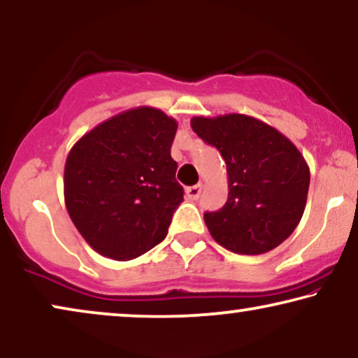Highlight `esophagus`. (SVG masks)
Listing matches in <instances>:
<instances>
[{
  "instance_id": "obj_1",
  "label": "esophagus",
  "mask_w": 358,
  "mask_h": 358,
  "mask_svg": "<svg viewBox=\"0 0 358 358\" xmlns=\"http://www.w3.org/2000/svg\"><path fill=\"white\" fill-rule=\"evenodd\" d=\"M199 194H201V185H194V187L187 188V198L192 199V201L198 199Z\"/></svg>"
}]
</instances>
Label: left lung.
<instances>
[{
    "mask_svg": "<svg viewBox=\"0 0 358 358\" xmlns=\"http://www.w3.org/2000/svg\"><path fill=\"white\" fill-rule=\"evenodd\" d=\"M192 129L216 147L227 166L229 194L204 213L213 239L242 255H260L287 241L301 221L309 166L288 137L245 114L193 117Z\"/></svg>",
    "mask_w": 358,
    "mask_h": 358,
    "instance_id": "1",
    "label": "left lung"
}]
</instances>
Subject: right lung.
<instances>
[{
  "mask_svg": "<svg viewBox=\"0 0 358 358\" xmlns=\"http://www.w3.org/2000/svg\"><path fill=\"white\" fill-rule=\"evenodd\" d=\"M178 124L139 106L98 124L71 147L65 162V206L83 239L119 262L165 239L183 188L170 147Z\"/></svg>",
  "mask_w": 358,
  "mask_h": 358,
  "instance_id": "right-lung-1",
  "label": "right lung"
}]
</instances>
